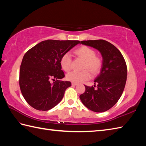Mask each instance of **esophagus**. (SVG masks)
<instances>
[{"mask_svg": "<svg viewBox=\"0 0 146 146\" xmlns=\"http://www.w3.org/2000/svg\"><path fill=\"white\" fill-rule=\"evenodd\" d=\"M71 85H72L73 86H76V85H78V83H74V82H73L72 83H71Z\"/></svg>", "mask_w": 146, "mask_h": 146, "instance_id": "esophagus-1", "label": "esophagus"}]
</instances>
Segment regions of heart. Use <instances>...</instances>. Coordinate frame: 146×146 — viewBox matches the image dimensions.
Segmentation results:
<instances>
[{
	"label": "heart",
	"instance_id": "heart-1",
	"mask_svg": "<svg viewBox=\"0 0 146 146\" xmlns=\"http://www.w3.org/2000/svg\"><path fill=\"white\" fill-rule=\"evenodd\" d=\"M76 55L85 61L83 69H88L93 74H97L100 70L102 61L100 58L96 56L95 51L88 46H82L75 51ZM71 56L70 53L66 52L61 58L60 63L62 68L65 71H68L71 68ZM88 70L82 71H73L66 75L68 80L74 83L82 82L90 78L91 74Z\"/></svg>",
	"mask_w": 146,
	"mask_h": 146
}]
</instances>
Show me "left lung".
<instances>
[{"label":"left lung","instance_id":"8db88e82","mask_svg":"<svg viewBox=\"0 0 146 146\" xmlns=\"http://www.w3.org/2000/svg\"><path fill=\"white\" fill-rule=\"evenodd\" d=\"M80 44L90 46L100 52L102 63L100 73L94 80V86H85L80 95L83 104L95 112L109 110L119 100L124 90L127 69L122 54L115 46L105 40L83 41Z\"/></svg>","mask_w":146,"mask_h":146}]
</instances>
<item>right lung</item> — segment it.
<instances>
[{"label": "right lung", "instance_id": "obj_1", "mask_svg": "<svg viewBox=\"0 0 146 146\" xmlns=\"http://www.w3.org/2000/svg\"><path fill=\"white\" fill-rule=\"evenodd\" d=\"M79 41L48 39L41 41L24 54L21 64L19 85L24 99L38 110L46 111L58 105L71 86L63 78L61 58ZM55 82L52 84L51 80Z\"/></svg>", "mask_w": 146, "mask_h": 146}]
</instances>
